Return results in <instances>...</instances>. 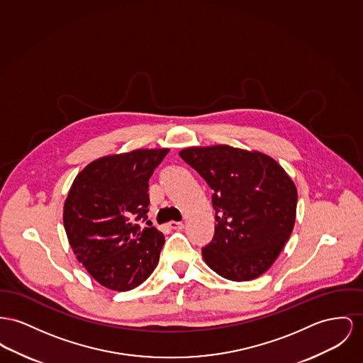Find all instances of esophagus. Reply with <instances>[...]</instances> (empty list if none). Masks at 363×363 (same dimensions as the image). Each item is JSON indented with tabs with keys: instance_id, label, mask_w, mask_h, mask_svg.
I'll return each mask as SVG.
<instances>
[{
	"instance_id": "1",
	"label": "esophagus",
	"mask_w": 363,
	"mask_h": 363,
	"mask_svg": "<svg viewBox=\"0 0 363 363\" xmlns=\"http://www.w3.org/2000/svg\"><path fill=\"white\" fill-rule=\"evenodd\" d=\"M169 227L172 230H183L184 228V223H182V221H170Z\"/></svg>"
}]
</instances>
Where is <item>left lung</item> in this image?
Returning a JSON list of instances; mask_svg holds the SVG:
<instances>
[{"label":"left lung","instance_id":"1","mask_svg":"<svg viewBox=\"0 0 363 363\" xmlns=\"http://www.w3.org/2000/svg\"><path fill=\"white\" fill-rule=\"evenodd\" d=\"M212 189L216 225L202 247L206 264L230 281L264 274L289 240L297 190L271 157L231 145L190 147L179 152Z\"/></svg>","mask_w":363,"mask_h":363}]
</instances>
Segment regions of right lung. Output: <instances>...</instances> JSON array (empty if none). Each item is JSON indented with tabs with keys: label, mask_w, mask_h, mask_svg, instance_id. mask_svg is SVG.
<instances>
[{
	"label": "right lung",
	"mask_w": 363,
	"mask_h": 363,
	"mask_svg": "<svg viewBox=\"0 0 363 363\" xmlns=\"http://www.w3.org/2000/svg\"><path fill=\"white\" fill-rule=\"evenodd\" d=\"M168 148L133 150L91 162L74 180L63 224L78 262L100 285L133 289L158 264L165 238L147 220L148 180Z\"/></svg>",
	"instance_id": "add662e5"
}]
</instances>
